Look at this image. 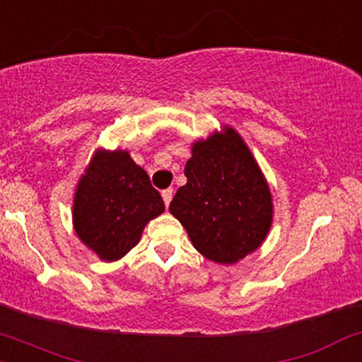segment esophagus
Segmentation results:
<instances>
[{"mask_svg": "<svg viewBox=\"0 0 362 362\" xmlns=\"http://www.w3.org/2000/svg\"><path fill=\"white\" fill-rule=\"evenodd\" d=\"M161 196H163V201H165L166 206H170L171 199H173V189H165V191L161 192Z\"/></svg>", "mask_w": 362, "mask_h": 362, "instance_id": "34e87169", "label": "esophagus"}]
</instances>
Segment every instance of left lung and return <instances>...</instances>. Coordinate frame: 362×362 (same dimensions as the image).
Wrapping results in <instances>:
<instances>
[{"instance_id":"left-lung-1","label":"left lung","mask_w":362,"mask_h":362,"mask_svg":"<svg viewBox=\"0 0 362 362\" xmlns=\"http://www.w3.org/2000/svg\"><path fill=\"white\" fill-rule=\"evenodd\" d=\"M191 149L187 184L175 194L170 213L203 257L235 264L260 248L271 230V189L250 147L229 124L196 140Z\"/></svg>"}]
</instances>
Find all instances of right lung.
I'll return each instance as SVG.
<instances>
[{
    "label": "right lung",
    "instance_id": "add662e5",
    "mask_svg": "<svg viewBox=\"0 0 362 362\" xmlns=\"http://www.w3.org/2000/svg\"><path fill=\"white\" fill-rule=\"evenodd\" d=\"M163 211L161 194L130 152L100 147L76 185L72 226L100 260L116 262L139 245L147 223Z\"/></svg>",
    "mask_w": 362,
    "mask_h": 362
}]
</instances>
